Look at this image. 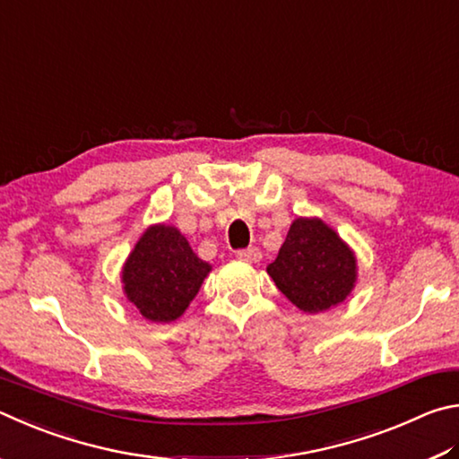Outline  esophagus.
Here are the masks:
<instances>
[{
  "mask_svg": "<svg viewBox=\"0 0 459 459\" xmlns=\"http://www.w3.org/2000/svg\"><path fill=\"white\" fill-rule=\"evenodd\" d=\"M236 255H238L239 260L250 262V264H254V262H260V260H262V252L258 250V247H246V250H238V252H236Z\"/></svg>",
  "mask_w": 459,
  "mask_h": 459,
  "instance_id": "1",
  "label": "esophagus"
}]
</instances>
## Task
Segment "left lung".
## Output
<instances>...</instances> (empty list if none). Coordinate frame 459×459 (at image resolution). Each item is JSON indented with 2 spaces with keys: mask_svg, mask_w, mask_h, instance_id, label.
I'll return each instance as SVG.
<instances>
[{
  "mask_svg": "<svg viewBox=\"0 0 459 459\" xmlns=\"http://www.w3.org/2000/svg\"><path fill=\"white\" fill-rule=\"evenodd\" d=\"M268 274L294 307L316 315L347 299L357 278V260L325 221L299 217Z\"/></svg>",
  "mask_w": 459,
  "mask_h": 459,
  "instance_id": "left-lung-1",
  "label": "left lung"
}]
</instances>
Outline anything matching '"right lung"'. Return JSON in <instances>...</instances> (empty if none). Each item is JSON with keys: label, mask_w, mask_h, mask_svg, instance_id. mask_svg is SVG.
I'll use <instances>...</instances> for the list:
<instances>
[{"label": "right lung", "mask_w": 459, "mask_h": 459, "mask_svg": "<svg viewBox=\"0 0 459 459\" xmlns=\"http://www.w3.org/2000/svg\"><path fill=\"white\" fill-rule=\"evenodd\" d=\"M209 270L212 266L193 254L179 230L152 225L125 264L126 299L147 320L171 323L195 299Z\"/></svg>", "instance_id": "1"}]
</instances>
